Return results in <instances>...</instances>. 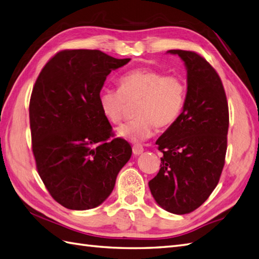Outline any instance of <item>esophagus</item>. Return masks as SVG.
Wrapping results in <instances>:
<instances>
[{
  "label": "esophagus",
  "mask_w": 259,
  "mask_h": 259,
  "mask_svg": "<svg viewBox=\"0 0 259 259\" xmlns=\"http://www.w3.org/2000/svg\"><path fill=\"white\" fill-rule=\"evenodd\" d=\"M144 151V147L141 144H135L133 146V153L134 155H141Z\"/></svg>",
  "instance_id": "1"
}]
</instances>
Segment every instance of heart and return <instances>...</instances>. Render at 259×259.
<instances>
[{"label": "heart", "mask_w": 259, "mask_h": 259, "mask_svg": "<svg viewBox=\"0 0 259 259\" xmlns=\"http://www.w3.org/2000/svg\"><path fill=\"white\" fill-rule=\"evenodd\" d=\"M186 96V82L179 75L137 68L119 78L118 90L101 91L98 101L102 114L113 125L121 124L130 106L136 104V118L119 127L117 134L131 142H142L154 134L156 126L166 128L177 121Z\"/></svg>", "instance_id": "1"}]
</instances>
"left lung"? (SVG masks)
I'll return each mask as SVG.
<instances>
[{
	"mask_svg": "<svg viewBox=\"0 0 259 259\" xmlns=\"http://www.w3.org/2000/svg\"><path fill=\"white\" fill-rule=\"evenodd\" d=\"M185 61L188 91L180 116L156 144L160 169L148 185L163 210L187 214L203 204L219 184L228 148L229 105L220 75L202 56L171 49Z\"/></svg>",
	"mask_w": 259,
	"mask_h": 259,
	"instance_id": "8db88e82",
	"label": "left lung"
}]
</instances>
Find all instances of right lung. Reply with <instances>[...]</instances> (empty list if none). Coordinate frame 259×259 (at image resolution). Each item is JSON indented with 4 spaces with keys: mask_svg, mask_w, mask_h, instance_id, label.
I'll use <instances>...</instances> for the list:
<instances>
[{
    "mask_svg": "<svg viewBox=\"0 0 259 259\" xmlns=\"http://www.w3.org/2000/svg\"><path fill=\"white\" fill-rule=\"evenodd\" d=\"M101 50L66 49L41 69L31 91L29 124L36 168L50 195L89 210L113 191L131 145L114 136L98 97L112 70L127 64Z\"/></svg>",
    "mask_w": 259,
    "mask_h": 259,
    "instance_id": "obj_1",
    "label": "right lung"
}]
</instances>
